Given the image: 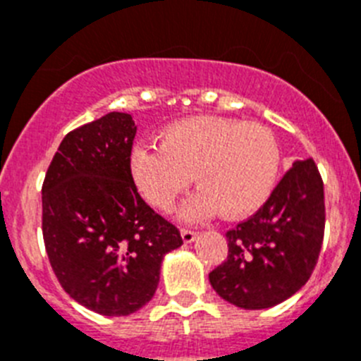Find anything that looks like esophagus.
Instances as JSON below:
<instances>
[{"instance_id": "esophagus-1", "label": "esophagus", "mask_w": 361, "mask_h": 361, "mask_svg": "<svg viewBox=\"0 0 361 361\" xmlns=\"http://www.w3.org/2000/svg\"><path fill=\"white\" fill-rule=\"evenodd\" d=\"M197 235H199V233L193 231V229H188V228L180 229V237H183V240L186 242V244H190V242L195 240Z\"/></svg>"}]
</instances>
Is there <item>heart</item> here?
Masks as SVG:
<instances>
[{"mask_svg": "<svg viewBox=\"0 0 361 361\" xmlns=\"http://www.w3.org/2000/svg\"><path fill=\"white\" fill-rule=\"evenodd\" d=\"M130 166L139 191L162 212H171L195 180L200 190L184 206V219L197 222L219 212L242 219L262 208L275 190L282 149L262 124L195 116L166 126L159 146L133 148Z\"/></svg>", "mask_w": 361, "mask_h": 361, "instance_id": "b5f03b06", "label": "heart"}]
</instances>
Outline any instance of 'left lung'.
<instances>
[{
  "mask_svg": "<svg viewBox=\"0 0 361 361\" xmlns=\"http://www.w3.org/2000/svg\"><path fill=\"white\" fill-rule=\"evenodd\" d=\"M324 228L320 171L312 159L296 161L262 208L226 233L228 258L209 273L213 289L242 309L288 300L317 266Z\"/></svg>",
  "mask_w": 361,
  "mask_h": 361,
  "instance_id": "left-lung-1",
  "label": "left lung"
}]
</instances>
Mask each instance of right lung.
Masks as SVG:
<instances>
[{"instance_id":"obj_1","label":"right lung","mask_w":361,"mask_h":361,"mask_svg":"<svg viewBox=\"0 0 361 361\" xmlns=\"http://www.w3.org/2000/svg\"><path fill=\"white\" fill-rule=\"evenodd\" d=\"M137 126L110 111L66 133L43 180V240L75 302L126 317L155 295L166 253L183 244L137 191L130 168Z\"/></svg>"}]
</instances>
